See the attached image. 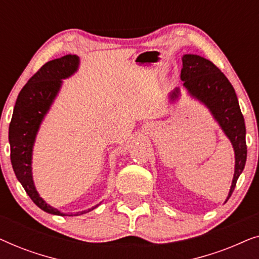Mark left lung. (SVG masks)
<instances>
[{
    "label": "left lung",
    "mask_w": 259,
    "mask_h": 259,
    "mask_svg": "<svg viewBox=\"0 0 259 259\" xmlns=\"http://www.w3.org/2000/svg\"><path fill=\"white\" fill-rule=\"evenodd\" d=\"M180 79L193 97L199 99L210 108L235 148V176L229 192V199L245 166L247 152L245 122L240 112L236 92L221 69L210 60L201 58L199 55L186 54L183 56ZM177 94L178 90L173 92L171 98L175 99Z\"/></svg>",
    "instance_id": "1"
}]
</instances>
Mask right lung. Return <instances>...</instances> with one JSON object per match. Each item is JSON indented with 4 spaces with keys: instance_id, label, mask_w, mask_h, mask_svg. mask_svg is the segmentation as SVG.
I'll use <instances>...</instances> for the list:
<instances>
[{
    "instance_id": "right-lung-1",
    "label": "right lung",
    "mask_w": 259,
    "mask_h": 259,
    "mask_svg": "<svg viewBox=\"0 0 259 259\" xmlns=\"http://www.w3.org/2000/svg\"><path fill=\"white\" fill-rule=\"evenodd\" d=\"M77 66L79 58L72 54L45 63L21 90L9 125L10 160L16 178L22 184L30 199L41 210L52 214L65 215L56 208L49 206L35 190L31 177V151L42 119L61 86V79L72 75L77 69ZM94 207L67 215L83 214Z\"/></svg>"
}]
</instances>
